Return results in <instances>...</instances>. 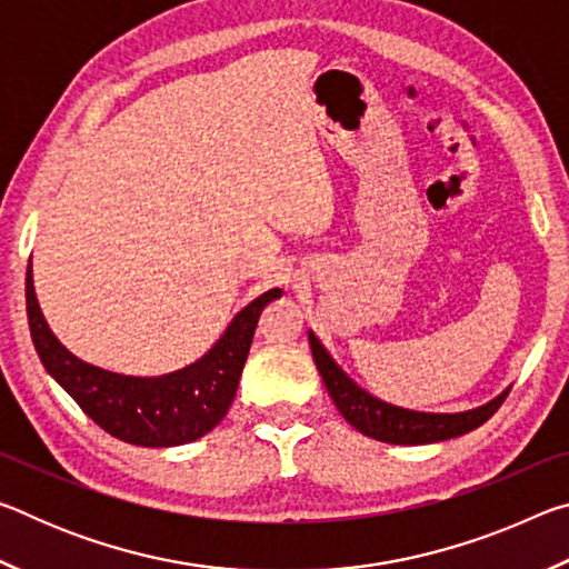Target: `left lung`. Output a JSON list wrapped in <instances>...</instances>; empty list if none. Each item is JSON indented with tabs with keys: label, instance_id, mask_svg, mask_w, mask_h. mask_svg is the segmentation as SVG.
Segmentation results:
<instances>
[{
	"label": "left lung",
	"instance_id": "obj_1",
	"mask_svg": "<svg viewBox=\"0 0 569 569\" xmlns=\"http://www.w3.org/2000/svg\"><path fill=\"white\" fill-rule=\"evenodd\" d=\"M308 343H311L316 369H319L326 389H329V397L333 399L336 409L341 411V417L349 421L356 431H361V435L377 441H387V445H435V441L467 435V431L481 427V423L492 417V413L502 407V401L509 393V389H505L492 401L481 403L477 409L457 413L401 409L371 397L369 391H363L359 383L331 359V353L323 349V343L316 339L313 331H308Z\"/></svg>",
	"mask_w": 569,
	"mask_h": 569
}]
</instances>
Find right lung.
I'll return each mask as SVG.
<instances>
[{
  "mask_svg": "<svg viewBox=\"0 0 569 569\" xmlns=\"http://www.w3.org/2000/svg\"><path fill=\"white\" fill-rule=\"evenodd\" d=\"M281 293L271 288L250 301L198 361L162 377H124L64 349L37 303L32 261L27 268V319L47 373L98 427L134 447L188 445L218 427L233 403L261 311Z\"/></svg>",
  "mask_w": 569,
  "mask_h": 569,
  "instance_id": "1",
  "label": "right lung"
}]
</instances>
